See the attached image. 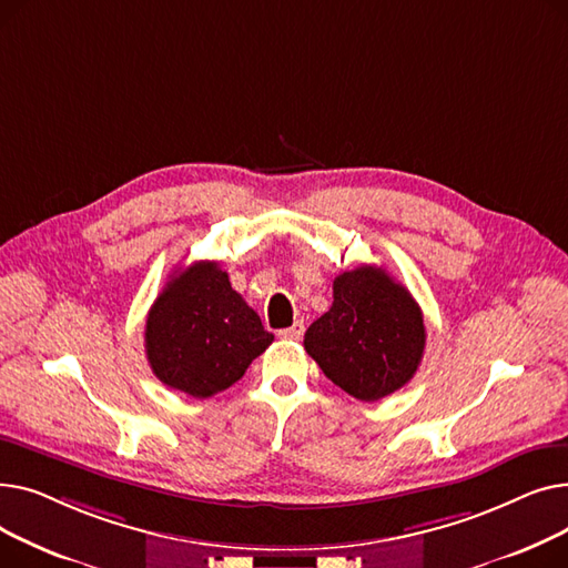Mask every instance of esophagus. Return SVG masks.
Segmentation results:
<instances>
[{
	"label": "esophagus",
	"mask_w": 568,
	"mask_h": 568,
	"mask_svg": "<svg viewBox=\"0 0 568 568\" xmlns=\"http://www.w3.org/2000/svg\"><path fill=\"white\" fill-rule=\"evenodd\" d=\"M304 332H306L304 322L296 320L292 326H287V329H281V332H278V336H281V338H285V341H300V338L304 336Z\"/></svg>",
	"instance_id": "obj_1"
}]
</instances>
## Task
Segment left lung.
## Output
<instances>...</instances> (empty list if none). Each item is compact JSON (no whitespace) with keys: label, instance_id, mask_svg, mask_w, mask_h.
Instances as JSON below:
<instances>
[{"label":"left lung","instance_id":"left-lung-1","mask_svg":"<svg viewBox=\"0 0 568 568\" xmlns=\"http://www.w3.org/2000/svg\"><path fill=\"white\" fill-rule=\"evenodd\" d=\"M322 373L356 400L375 403L405 386L422 364L419 304L382 266L362 264L334 281V304L304 336Z\"/></svg>","mask_w":568,"mask_h":568}]
</instances>
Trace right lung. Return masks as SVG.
I'll use <instances>...</instances> for the list:
<instances>
[{
	"instance_id": "obj_1",
	"label": "right lung",
	"mask_w": 568,
	"mask_h": 568,
	"mask_svg": "<svg viewBox=\"0 0 568 568\" xmlns=\"http://www.w3.org/2000/svg\"><path fill=\"white\" fill-rule=\"evenodd\" d=\"M257 313L234 292L219 262L179 268L146 315L144 352L170 389L209 398L242 379L272 345Z\"/></svg>"
}]
</instances>
